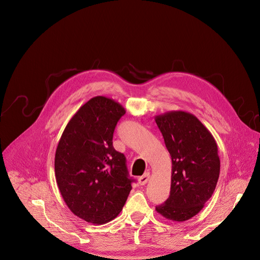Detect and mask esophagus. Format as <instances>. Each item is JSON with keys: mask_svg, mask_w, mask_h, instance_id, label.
I'll list each match as a JSON object with an SVG mask.
<instances>
[{"mask_svg": "<svg viewBox=\"0 0 260 260\" xmlns=\"http://www.w3.org/2000/svg\"><path fill=\"white\" fill-rule=\"evenodd\" d=\"M148 180H149V173H145L143 176L139 177L138 182H139V184L144 185V184H146L148 182Z\"/></svg>", "mask_w": 260, "mask_h": 260, "instance_id": "obj_1", "label": "esophagus"}]
</instances>
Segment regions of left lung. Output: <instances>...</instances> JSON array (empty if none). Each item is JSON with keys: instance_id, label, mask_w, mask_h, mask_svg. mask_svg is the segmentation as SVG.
<instances>
[{"instance_id": "obj_1", "label": "left lung", "mask_w": 260, "mask_h": 260, "mask_svg": "<svg viewBox=\"0 0 260 260\" xmlns=\"http://www.w3.org/2000/svg\"><path fill=\"white\" fill-rule=\"evenodd\" d=\"M172 158L170 197L156 207L173 221L197 215L213 195L220 173L217 143L192 114L174 111L155 117Z\"/></svg>"}]
</instances>
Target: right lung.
Returning a JSON list of instances; mask_svg holds the SVG:
<instances>
[{
    "instance_id": "add662e5",
    "label": "right lung",
    "mask_w": 260,
    "mask_h": 260,
    "mask_svg": "<svg viewBox=\"0 0 260 260\" xmlns=\"http://www.w3.org/2000/svg\"><path fill=\"white\" fill-rule=\"evenodd\" d=\"M124 114L113 99L93 97L67 123L57 146L54 174L61 195L89 223L113 220L132 189L125 156L113 146L115 127Z\"/></svg>"
}]
</instances>
